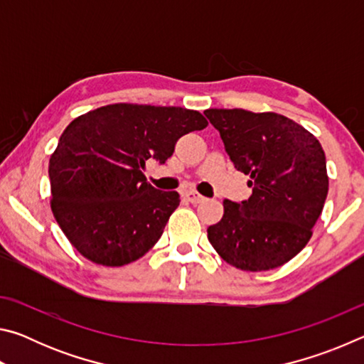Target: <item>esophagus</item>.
I'll return each mask as SVG.
<instances>
[{"label": "esophagus", "instance_id": "esophagus-1", "mask_svg": "<svg viewBox=\"0 0 364 364\" xmlns=\"http://www.w3.org/2000/svg\"><path fill=\"white\" fill-rule=\"evenodd\" d=\"M183 197L188 202H191V204H200V202H204V199H205L204 196H200L199 193H196V191H186V193L183 194Z\"/></svg>", "mask_w": 364, "mask_h": 364}]
</instances>
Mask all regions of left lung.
I'll return each instance as SVG.
<instances>
[{
    "mask_svg": "<svg viewBox=\"0 0 364 364\" xmlns=\"http://www.w3.org/2000/svg\"><path fill=\"white\" fill-rule=\"evenodd\" d=\"M234 168L249 175L247 200H225V213L208 226V241L232 267L267 271L305 247L323 212L329 180L319 141L274 112L208 109Z\"/></svg>",
    "mask_w": 364,
    "mask_h": 364,
    "instance_id": "obj_1",
    "label": "left lung"
}]
</instances>
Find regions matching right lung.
I'll use <instances>...</instances> for the list:
<instances>
[{"mask_svg":"<svg viewBox=\"0 0 364 364\" xmlns=\"http://www.w3.org/2000/svg\"><path fill=\"white\" fill-rule=\"evenodd\" d=\"M205 127L197 110L138 104H110L73 120L49 159L51 208L73 247L104 267L149 252L180 194L146 181L147 160L165 164L183 134Z\"/></svg>","mask_w":364,"mask_h":364,"instance_id":"obj_1","label":"right lung"}]
</instances>
